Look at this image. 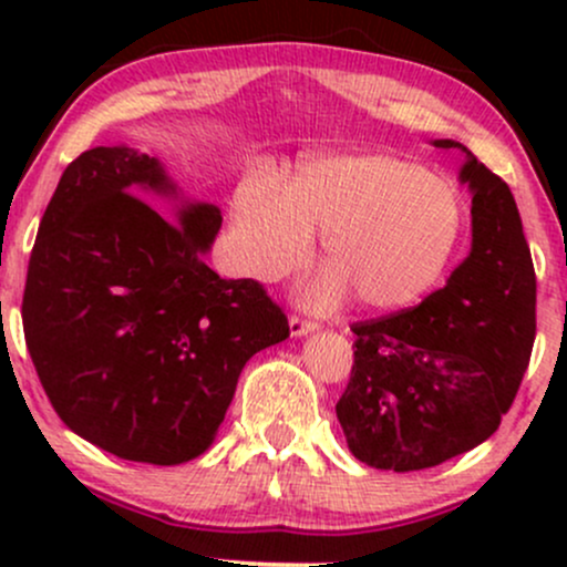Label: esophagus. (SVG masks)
Returning <instances> with one entry per match:
<instances>
[{
  "instance_id": "obj_1",
  "label": "esophagus",
  "mask_w": 567,
  "mask_h": 567,
  "mask_svg": "<svg viewBox=\"0 0 567 567\" xmlns=\"http://www.w3.org/2000/svg\"><path fill=\"white\" fill-rule=\"evenodd\" d=\"M288 328H290V336L292 338H303V336L315 333L317 324L315 322H306V320H301V317H290Z\"/></svg>"
}]
</instances>
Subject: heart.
Returning <instances> with one entry per match:
<instances>
[{
	"label": "heart",
	"instance_id": "obj_1",
	"mask_svg": "<svg viewBox=\"0 0 567 567\" xmlns=\"http://www.w3.org/2000/svg\"><path fill=\"white\" fill-rule=\"evenodd\" d=\"M461 229L453 184L386 152L306 159L282 192L243 181L231 199V256L243 275L271 282L296 271L322 234L324 269L301 298L317 311L347 301L394 311L437 282Z\"/></svg>",
	"mask_w": 567,
	"mask_h": 567
}]
</instances>
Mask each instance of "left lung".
<instances>
[{
    "label": "left lung",
    "instance_id": "8db88e82",
    "mask_svg": "<svg viewBox=\"0 0 567 567\" xmlns=\"http://www.w3.org/2000/svg\"><path fill=\"white\" fill-rule=\"evenodd\" d=\"M458 148L472 194V247L415 309L357 322L354 368L336 405L351 455L383 472H419L472 451L512 408L533 338L536 275L509 186Z\"/></svg>",
    "mask_w": 567,
    "mask_h": 567
}]
</instances>
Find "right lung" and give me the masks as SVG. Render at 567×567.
<instances>
[{
  "mask_svg": "<svg viewBox=\"0 0 567 567\" xmlns=\"http://www.w3.org/2000/svg\"><path fill=\"white\" fill-rule=\"evenodd\" d=\"M218 229V205L127 143L90 148L58 181L25 275V347L63 424L116 458H197L247 360L290 336L256 279L205 264Z\"/></svg>",
  "mask_w": 567,
  "mask_h": 567,
  "instance_id": "1",
  "label": "right lung"
}]
</instances>
